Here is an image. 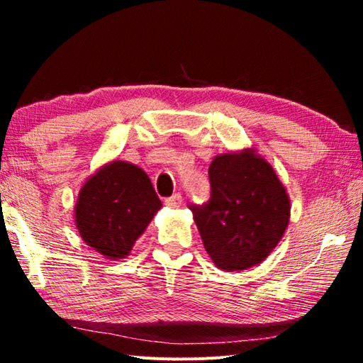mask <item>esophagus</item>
<instances>
[{
	"mask_svg": "<svg viewBox=\"0 0 363 363\" xmlns=\"http://www.w3.org/2000/svg\"><path fill=\"white\" fill-rule=\"evenodd\" d=\"M164 205L169 208H179L182 205L181 194H174L173 196H169V199H164Z\"/></svg>",
	"mask_w": 363,
	"mask_h": 363,
	"instance_id": "esophagus-1",
	"label": "esophagus"
}]
</instances>
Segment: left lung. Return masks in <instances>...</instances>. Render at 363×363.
I'll use <instances>...</instances> for the list:
<instances>
[{
  "label": "left lung",
  "instance_id": "obj_1",
  "mask_svg": "<svg viewBox=\"0 0 363 363\" xmlns=\"http://www.w3.org/2000/svg\"><path fill=\"white\" fill-rule=\"evenodd\" d=\"M208 174L210 201L189 206L206 253L225 272L257 266L290 224L285 186L253 147L214 157Z\"/></svg>",
  "mask_w": 363,
  "mask_h": 363
}]
</instances>
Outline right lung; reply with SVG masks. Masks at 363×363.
<instances>
[{
    "instance_id": "right-lung-1",
    "label": "right lung",
    "mask_w": 363,
    "mask_h": 363,
    "mask_svg": "<svg viewBox=\"0 0 363 363\" xmlns=\"http://www.w3.org/2000/svg\"><path fill=\"white\" fill-rule=\"evenodd\" d=\"M162 208L144 169L115 160L79 189L73 210L83 242L107 259H123Z\"/></svg>"
}]
</instances>
